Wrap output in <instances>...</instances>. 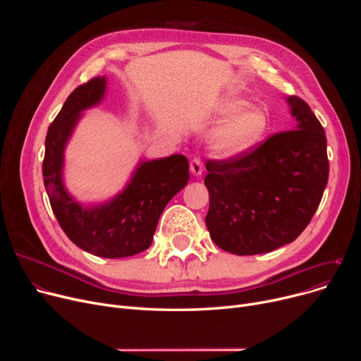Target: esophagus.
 <instances>
[{
  "instance_id": "obj_1",
  "label": "esophagus",
  "mask_w": 361,
  "mask_h": 361,
  "mask_svg": "<svg viewBox=\"0 0 361 361\" xmlns=\"http://www.w3.org/2000/svg\"><path fill=\"white\" fill-rule=\"evenodd\" d=\"M190 171L195 176H202L203 173V162L200 158H193L190 162Z\"/></svg>"
}]
</instances>
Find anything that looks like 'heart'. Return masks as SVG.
<instances>
[{
    "instance_id": "1",
    "label": "heart",
    "mask_w": 361,
    "mask_h": 361,
    "mask_svg": "<svg viewBox=\"0 0 361 361\" xmlns=\"http://www.w3.org/2000/svg\"><path fill=\"white\" fill-rule=\"evenodd\" d=\"M244 99L228 97L222 99L216 112L225 118L212 133L211 147L221 158H234L253 149L267 135L269 114L260 106H245Z\"/></svg>"
}]
</instances>
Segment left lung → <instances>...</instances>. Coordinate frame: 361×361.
Returning a JSON list of instances; mask_svg holds the SVG:
<instances>
[{
  "instance_id": "left-lung-1",
  "label": "left lung",
  "mask_w": 361,
  "mask_h": 361,
  "mask_svg": "<svg viewBox=\"0 0 361 361\" xmlns=\"http://www.w3.org/2000/svg\"><path fill=\"white\" fill-rule=\"evenodd\" d=\"M295 127L225 161H207L206 226L214 243L238 256L293 243L313 218L329 176L325 130L310 106L287 98Z\"/></svg>"
}]
</instances>
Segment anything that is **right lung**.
<instances>
[{
	"mask_svg": "<svg viewBox=\"0 0 361 361\" xmlns=\"http://www.w3.org/2000/svg\"><path fill=\"white\" fill-rule=\"evenodd\" d=\"M106 79L94 78L75 87L51 123L45 139L44 184L52 212L66 235L82 250L106 259L145 252L154 240L168 202L190 180L184 155L142 161L124 190L109 202L83 206L64 187V149L82 112L98 105Z\"/></svg>",
	"mask_w": 361,
	"mask_h": 361,
	"instance_id": "1",
	"label": "right lung"
}]
</instances>
